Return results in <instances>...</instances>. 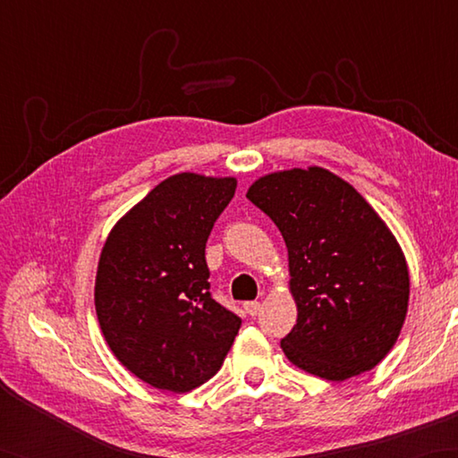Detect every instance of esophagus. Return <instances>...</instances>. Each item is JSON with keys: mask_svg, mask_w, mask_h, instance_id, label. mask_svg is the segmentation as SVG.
Segmentation results:
<instances>
[{"mask_svg": "<svg viewBox=\"0 0 458 458\" xmlns=\"http://www.w3.org/2000/svg\"><path fill=\"white\" fill-rule=\"evenodd\" d=\"M244 309H246V313H248L250 317H258L259 310H261V305L258 303V301H250V303L244 305Z\"/></svg>", "mask_w": 458, "mask_h": 458, "instance_id": "1", "label": "esophagus"}]
</instances>
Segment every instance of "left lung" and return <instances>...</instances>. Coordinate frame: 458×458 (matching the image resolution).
<instances>
[{
    "instance_id": "1",
    "label": "left lung",
    "mask_w": 458,
    "mask_h": 458,
    "mask_svg": "<svg viewBox=\"0 0 458 458\" xmlns=\"http://www.w3.org/2000/svg\"><path fill=\"white\" fill-rule=\"evenodd\" d=\"M246 197L287 246L297 325L281 340L285 356L333 382L382 362L410 301V271L384 220L354 187L320 167L267 174Z\"/></svg>"
}]
</instances>
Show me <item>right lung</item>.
Segmentation results:
<instances>
[{"instance_id":"1","label":"right lung","mask_w":458,"mask_h":458,"mask_svg":"<svg viewBox=\"0 0 458 458\" xmlns=\"http://www.w3.org/2000/svg\"><path fill=\"white\" fill-rule=\"evenodd\" d=\"M236 179L159 182L106 240L94 303L106 343L143 382L189 392L218 372L242 318L212 299L207 240Z\"/></svg>"}]
</instances>
